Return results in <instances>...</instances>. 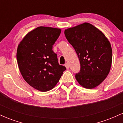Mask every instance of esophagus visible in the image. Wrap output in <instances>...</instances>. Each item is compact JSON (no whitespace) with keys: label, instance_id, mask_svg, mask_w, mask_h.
Returning <instances> with one entry per match:
<instances>
[{"label":"esophagus","instance_id":"esophagus-1","mask_svg":"<svg viewBox=\"0 0 123 123\" xmlns=\"http://www.w3.org/2000/svg\"><path fill=\"white\" fill-rule=\"evenodd\" d=\"M65 66L66 68V69H69V64L68 63H66L65 64Z\"/></svg>","mask_w":123,"mask_h":123}]
</instances>
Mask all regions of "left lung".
I'll return each mask as SVG.
<instances>
[{
	"mask_svg": "<svg viewBox=\"0 0 123 123\" xmlns=\"http://www.w3.org/2000/svg\"><path fill=\"white\" fill-rule=\"evenodd\" d=\"M75 50L80 63L75 77L86 88L92 89L106 78L112 62V50L105 35L91 24L85 22L64 32Z\"/></svg>",
	"mask_w": 123,
	"mask_h": 123,
	"instance_id": "8db88e82",
	"label": "left lung"
}]
</instances>
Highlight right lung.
<instances>
[{
    "instance_id": "obj_1",
    "label": "right lung",
    "mask_w": 123,
    "mask_h": 123,
    "mask_svg": "<svg viewBox=\"0 0 123 123\" xmlns=\"http://www.w3.org/2000/svg\"><path fill=\"white\" fill-rule=\"evenodd\" d=\"M61 32L58 28L39 26L18 44L17 60L21 74L28 84L42 92L53 89L66 70L53 51Z\"/></svg>"
}]
</instances>
